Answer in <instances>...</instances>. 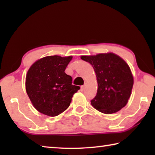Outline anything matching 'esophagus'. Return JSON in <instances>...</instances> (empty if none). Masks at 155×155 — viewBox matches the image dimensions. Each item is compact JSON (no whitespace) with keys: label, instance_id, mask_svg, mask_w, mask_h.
Returning <instances> with one entry per match:
<instances>
[{"label":"esophagus","instance_id":"esophagus-1","mask_svg":"<svg viewBox=\"0 0 155 155\" xmlns=\"http://www.w3.org/2000/svg\"><path fill=\"white\" fill-rule=\"evenodd\" d=\"M85 85L81 86V91H83L84 90H85Z\"/></svg>","mask_w":155,"mask_h":155}]
</instances>
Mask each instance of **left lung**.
I'll list each match as a JSON object with an SVG mask.
<instances>
[{
  "label": "left lung",
  "instance_id": "1",
  "mask_svg": "<svg viewBox=\"0 0 155 155\" xmlns=\"http://www.w3.org/2000/svg\"><path fill=\"white\" fill-rule=\"evenodd\" d=\"M81 58L92 65L98 82V90L91 100V105L105 114H114L125 107L134 83L127 62L113 52L83 55Z\"/></svg>",
  "mask_w": 155,
  "mask_h": 155
}]
</instances>
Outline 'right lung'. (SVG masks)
<instances>
[{
  "instance_id": "add662e5",
  "label": "right lung",
  "mask_w": 155,
  "mask_h": 155,
  "mask_svg": "<svg viewBox=\"0 0 155 155\" xmlns=\"http://www.w3.org/2000/svg\"><path fill=\"white\" fill-rule=\"evenodd\" d=\"M72 56H47L37 60L26 75L27 95L35 109L48 116L54 117L70 106L79 86L72 85L71 76L65 70Z\"/></svg>"
}]
</instances>
